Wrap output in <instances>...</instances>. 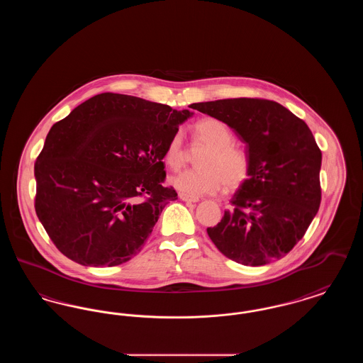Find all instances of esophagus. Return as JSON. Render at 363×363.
<instances>
[{
    "mask_svg": "<svg viewBox=\"0 0 363 363\" xmlns=\"http://www.w3.org/2000/svg\"><path fill=\"white\" fill-rule=\"evenodd\" d=\"M179 199L182 201H189V203H197L199 201V197H193V196L185 194V193H179Z\"/></svg>",
    "mask_w": 363,
    "mask_h": 363,
    "instance_id": "34e87169",
    "label": "esophagus"
}]
</instances>
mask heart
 I'll return each mask as SVG.
<instances>
[{
  "label": "heart",
  "instance_id": "obj_1",
  "mask_svg": "<svg viewBox=\"0 0 363 363\" xmlns=\"http://www.w3.org/2000/svg\"><path fill=\"white\" fill-rule=\"evenodd\" d=\"M194 135L208 145L199 162L201 167L173 177L170 184L174 188L193 197H200L219 191L225 184L228 189L242 185L249 174V159L243 151L233 145L234 138L225 122L204 118L194 125ZM164 162L173 170H179L185 164L181 130L170 138L164 151Z\"/></svg>",
  "mask_w": 363,
  "mask_h": 363
}]
</instances>
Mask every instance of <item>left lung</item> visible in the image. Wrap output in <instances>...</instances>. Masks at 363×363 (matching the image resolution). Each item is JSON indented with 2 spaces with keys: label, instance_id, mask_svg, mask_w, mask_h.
Segmentation results:
<instances>
[{
  "label": "left lung",
  "instance_id": "obj_1",
  "mask_svg": "<svg viewBox=\"0 0 363 363\" xmlns=\"http://www.w3.org/2000/svg\"><path fill=\"white\" fill-rule=\"evenodd\" d=\"M225 122L245 144L249 174L220 223L208 227L215 246L238 264L284 257L302 240L320 203L321 151L309 126L274 101L237 98L193 104Z\"/></svg>",
  "mask_w": 363,
  "mask_h": 363
}]
</instances>
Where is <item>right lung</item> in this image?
I'll return each instance as SVG.
<instances>
[{"instance_id": "obj_1", "label": "right lung", "mask_w": 363, "mask_h": 363, "mask_svg": "<svg viewBox=\"0 0 363 363\" xmlns=\"http://www.w3.org/2000/svg\"><path fill=\"white\" fill-rule=\"evenodd\" d=\"M193 113L99 94L54 123L35 163V211L57 249L86 267H114L141 250L163 208L164 151Z\"/></svg>"}]
</instances>
